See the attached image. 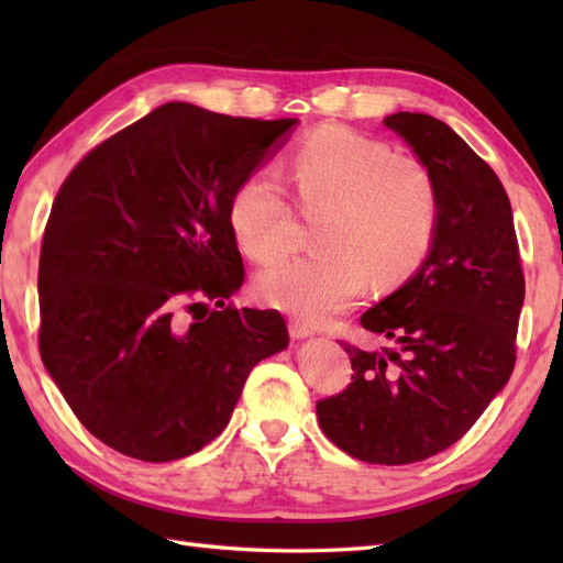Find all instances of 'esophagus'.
Masks as SVG:
<instances>
[{
  "label": "esophagus",
  "instance_id": "1",
  "mask_svg": "<svg viewBox=\"0 0 563 563\" xmlns=\"http://www.w3.org/2000/svg\"><path fill=\"white\" fill-rule=\"evenodd\" d=\"M312 327L309 324H305V321H300V319H290V336L292 339H307V336H312Z\"/></svg>",
  "mask_w": 563,
  "mask_h": 563
}]
</instances>
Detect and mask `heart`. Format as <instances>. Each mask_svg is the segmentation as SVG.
Listing matches in <instances>:
<instances>
[{
  "instance_id": "1",
  "label": "heart",
  "mask_w": 563,
  "mask_h": 563,
  "mask_svg": "<svg viewBox=\"0 0 563 563\" xmlns=\"http://www.w3.org/2000/svg\"><path fill=\"white\" fill-rule=\"evenodd\" d=\"M305 212H319L317 254L263 271L256 292L305 324L355 305L373 278L397 288L428 254L438 222V190L423 164L394 157L385 142L349 128H321L290 159ZM230 224L249 258L271 263L292 246L295 208L280 176L251 172L234 188Z\"/></svg>"
}]
</instances>
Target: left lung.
I'll return each instance as SVG.
<instances>
[{
    "mask_svg": "<svg viewBox=\"0 0 563 563\" xmlns=\"http://www.w3.org/2000/svg\"><path fill=\"white\" fill-rule=\"evenodd\" d=\"M385 125L433 176L435 234L421 268L361 317L389 345L343 343L353 382L321 399L317 418L355 460L411 464L454 445L506 387L525 275L510 200L492 166L433 115L401 111Z\"/></svg>",
    "mask_w": 563,
    "mask_h": 563,
    "instance_id": "obj_1",
    "label": "left lung"
}]
</instances>
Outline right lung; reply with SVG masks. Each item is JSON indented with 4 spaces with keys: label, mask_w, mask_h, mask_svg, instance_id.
Here are the masks:
<instances>
[{
    "label": "right lung",
    "mask_w": 563,
    "mask_h": 563,
    "mask_svg": "<svg viewBox=\"0 0 563 563\" xmlns=\"http://www.w3.org/2000/svg\"><path fill=\"white\" fill-rule=\"evenodd\" d=\"M295 123L172 101L59 186L41 246L38 349L109 448L142 462L198 452L230 423L254 365L288 345L280 312L230 305L244 283L230 200Z\"/></svg>",
    "instance_id": "add662e5"
}]
</instances>
